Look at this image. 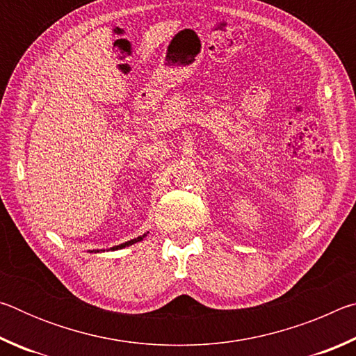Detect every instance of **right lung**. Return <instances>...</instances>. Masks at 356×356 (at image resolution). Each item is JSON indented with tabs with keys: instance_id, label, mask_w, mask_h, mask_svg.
I'll list each match as a JSON object with an SVG mask.
<instances>
[{
	"instance_id": "1",
	"label": "right lung",
	"mask_w": 356,
	"mask_h": 356,
	"mask_svg": "<svg viewBox=\"0 0 356 356\" xmlns=\"http://www.w3.org/2000/svg\"><path fill=\"white\" fill-rule=\"evenodd\" d=\"M146 237V234H143V236H140V237H136V238H134V240H129V242H125V243H120V245H118V246H113V251L114 250H120V248H125V246H130V245H134V243H136V242H141V240ZM105 251V250H104ZM91 252H99V251H91Z\"/></svg>"
}]
</instances>
